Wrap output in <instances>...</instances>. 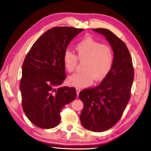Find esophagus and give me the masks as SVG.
<instances>
[{
	"mask_svg": "<svg viewBox=\"0 0 151 151\" xmlns=\"http://www.w3.org/2000/svg\"><path fill=\"white\" fill-rule=\"evenodd\" d=\"M80 91H81V89L80 88H76V93H77V96H79Z\"/></svg>",
	"mask_w": 151,
	"mask_h": 151,
	"instance_id": "obj_1",
	"label": "esophagus"
}]
</instances>
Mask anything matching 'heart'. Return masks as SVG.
<instances>
[{"instance_id":"b5f03b06","label":"heart","mask_w":151,"mask_h":151,"mask_svg":"<svg viewBox=\"0 0 151 151\" xmlns=\"http://www.w3.org/2000/svg\"><path fill=\"white\" fill-rule=\"evenodd\" d=\"M77 55L69 50L63 55V61L68 72H74L79 60L84 62V71L68 77V83L77 88H85L96 81L103 79L110 70L113 59L111 48L101 44L91 37H86L77 43Z\"/></svg>"}]
</instances>
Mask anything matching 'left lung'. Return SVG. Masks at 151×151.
I'll return each instance as SVG.
<instances>
[{
	"instance_id": "8db88e82",
	"label": "left lung",
	"mask_w": 151,
	"mask_h": 151,
	"mask_svg": "<svg viewBox=\"0 0 151 151\" xmlns=\"http://www.w3.org/2000/svg\"><path fill=\"white\" fill-rule=\"evenodd\" d=\"M106 37L113 51L110 70L94 88L84 89L79 98L84 104L80 120L85 129L101 132L106 131L120 120L130 99L134 70L127 45L107 29H93Z\"/></svg>"
}]
</instances>
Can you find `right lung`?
Wrapping results in <instances>:
<instances>
[{
  "label": "right lung",
  "instance_id": "right-lung-1",
  "mask_svg": "<svg viewBox=\"0 0 151 151\" xmlns=\"http://www.w3.org/2000/svg\"><path fill=\"white\" fill-rule=\"evenodd\" d=\"M83 29L55 27L36 41L22 67V106L28 119L42 129L60 122V112L76 96L74 88L59 87L66 78L63 55L70 41Z\"/></svg>",
  "mask_w": 151,
  "mask_h": 151
}]
</instances>
